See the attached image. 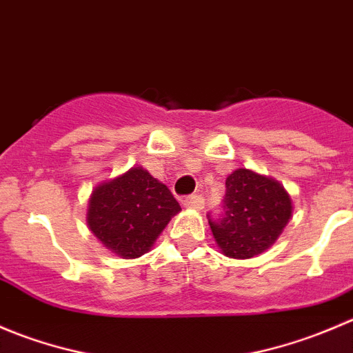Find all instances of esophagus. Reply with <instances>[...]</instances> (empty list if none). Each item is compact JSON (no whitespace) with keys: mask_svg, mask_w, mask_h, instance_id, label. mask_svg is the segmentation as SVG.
Masks as SVG:
<instances>
[{"mask_svg":"<svg viewBox=\"0 0 353 353\" xmlns=\"http://www.w3.org/2000/svg\"><path fill=\"white\" fill-rule=\"evenodd\" d=\"M183 203H184V206H188V208L201 210L203 205H205V199H203L201 194H191V196L184 198Z\"/></svg>","mask_w":353,"mask_h":353,"instance_id":"1","label":"esophagus"}]
</instances>
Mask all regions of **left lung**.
I'll use <instances>...</instances> for the list:
<instances>
[{"mask_svg": "<svg viewBox=\"0 0 353 353\" xmlns=\"http://www.w3.org/2000/svg\"><path fill=\"white\" fill-rule=\"evenodd\" d=\"M290 215V196L276 181L237 169L225 181L222 212L206 216L223 254L248 259L279 239Z\"/></svg>", "mask_w": 353, "mask_h": 353, "instance_id": "left-lung-1", "label": "left lung"}]
</instances>
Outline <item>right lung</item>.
Masks as SVG:
<instances>
[{
  "instance_id": "right-lung-1",
  "label": "right lung",
  "mask_w": 353,
  "mask_h": 353,
  "mask_svg": "<svg viewBox=\"0 0 353 353\" xmlns=\"http://www.w3.org/2000/svg\"><path fill=\"white\" fill-rule=\"evenodd\" d=\"M179 210L165 184L133 167L95 188L87 222L105 248L130 259L145 254Z\"/></svg>"
}]
</instances>
